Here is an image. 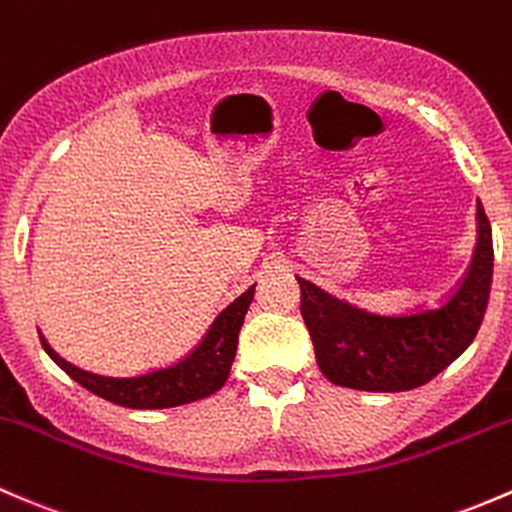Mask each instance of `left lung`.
<instances>
[{
  "mask_svg": "<svg viewBox=\"0 0 512 512\" xmlns=\"http://www.w3.org/2000/svg\"><path fill=\"white\" fill-rule=\"evenodd\" d=\"M478 244L466 276L446 300L412 313L379 315L345 303L298 278L300 315L320 372L362 392H409L463 355L486 315L493 283V234L476 204Z\"/></svg>",
  "mask_w": 512,
  "mask_h": 512,
  "instance_id": "obj_1",
  "label": "left lung"
}]
</instances>
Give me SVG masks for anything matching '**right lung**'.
I'll return each instance as SVG.
<instances>
[{"mask_svg":"<svg viewBox=\"0 0 512 512\" xmlns=\"http://www.w3.org/2000/svg\"><path fill=\"white\" fill-rule=\"evenodd\" d=\"M251 300H254V286L221 310L217 320L209 325L202 342L184 360L170 367L138 374V377H103V374L81 370V367L63 360L59 352L46 342L44 335L39 333V337L46 355L88 392L128 409H170L179 407V404L197 402V399L209 397L224 387L231 365H234L239 330L244 325V315Z\"/></svg>","mask_w":512,"mask_h":512,"instance_id":"obj_1","label":"right lung"}]
</instances>
